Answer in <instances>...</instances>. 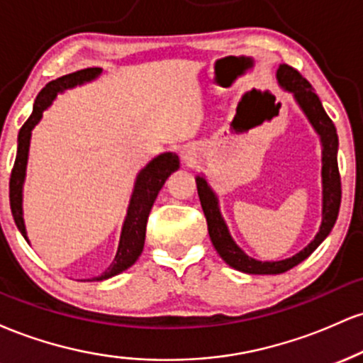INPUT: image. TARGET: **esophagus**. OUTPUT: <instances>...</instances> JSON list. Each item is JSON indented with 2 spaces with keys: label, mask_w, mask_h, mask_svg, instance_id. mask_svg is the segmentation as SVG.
<instances>
[{
  "label": "esophagus",
  "mask_w": 363,
  "mask_h": 363,
  "mask_svg": "<svg viewBox=\"0 0 363 363\" xmlns=\"http://www.w3.org/2000/svg\"><path fill=\"white\" fill-rule=\"evenodd\" d=\"M196 153H198V150H196L194 145H184L181 150L182 164H186V165L193 164V162L196 160Z\"/></svg>",
  "instance_id": "34e87169"
}]
</instances>
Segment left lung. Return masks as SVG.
Returning a JSON list of instances; mask_svg holds the SVG:
<instances>
[{
	"label": "left lung",
	"mask_w": 363,
	"mask_h": 363,
	"mask_svg": "<svg viewBox=\"0 0 363 363\" xmlns=\"http://www.w3.org/2000/svg\"><path fill=\"white\" fill-rule=\"evenodd\" d=\"M277 80L278 85L283 90L294 95V101L301 107L311 126L318 133L320 140V162H323V169H320V179H323V222H320L319 232L314 235L302 251H298L294 256L286 257L280 261H259L254 257L247 256L242 249L237 245L234 237L230 235L227 222L220 211L218 198L216 193L208 184L206 177L196 176V186H198V196L201 201L203 211H205L206 222H208V234H210L211 242L220 257L227 262L228 266L247 274H280L289 272V269L297 266L298 262L311 256L319 244L329 235V232L335 227L336 218H338L340 203H341V181H340V170H338V135H336V128L333 121L324 111L323 104L319 97L315 95L314 89L311 83L302 77L301 73L295 72L294 68L286 65H280L277 69Z\"/></svg>",
	"instance_id": "8db88e82"
}]
</instances>
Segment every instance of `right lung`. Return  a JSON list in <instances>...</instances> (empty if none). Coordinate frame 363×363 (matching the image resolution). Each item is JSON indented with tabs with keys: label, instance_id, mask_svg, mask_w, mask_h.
<instances>
[{
	"label": "right lung",
	"instance_id": "right-lung-1",
	"mask_svg": "<svg viewBox=\"0 0 363 363\" xmlns=\"http://www.w3.org/2000/svg\"><path fill=\"white\" fill-rule=\"evenodd\" d=\"M102 74V68H86L74 72L65 77L57 78V80L49 82L48 85L40 90L34 102V109H32L30 118L23 124L18 133V148H16V158L13 170H11L10 177V206L13 220L18 227L20 234L27 242V228H25L23 220V184L25 176H27V162H28V150H30V138L32 129L43 119L44 111L51 107L54 99L57 94H62L65 90L74 89V86L85 85V83L94 82ZM179 169V157L172 152H165L157 155L155 158L148 162L143 169L140 170L136 176L135 186H133L131 198H129V205L124 216L123 228H121L118 252H116L114 261L111 262L109 268L106 269L99 277H94V281H102L107 278L116 277V274L126 272L131 268L138 257L143 252L145 245V230H147V220L152 210L153 203H155L158 191L165 184L167 177Z\"/></svg>",
	"mask_w": 363,
	"mask_h": 363
}]
</instances>
